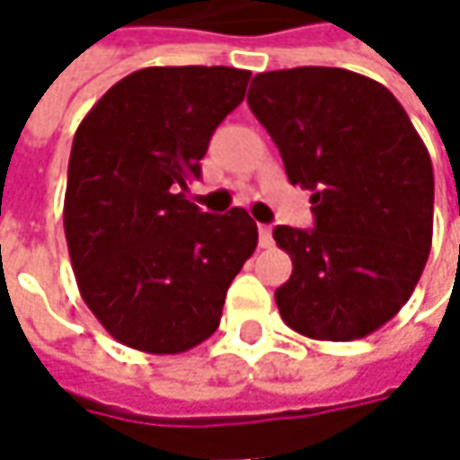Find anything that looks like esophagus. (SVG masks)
Returning a JSON list of instances; mask_svg holds the SVG:
<instances>
[{
	"label": "esophagus",
	"mask_w": 460,
	"mask_h": 460,
	"mask_svg": "<svg viewBox=\"0 0 460 460\" xmlns=\"http://www.w3.org/2000/svg\"><path fill=\"white\" fill-rule=\"evenodd\" d=\"M258 245L261 248H271L274 245V235H271V227L269 225H261L258 227Z\"/></svg>",
	"instance_id": "esophagus-1"
}]
</instances>
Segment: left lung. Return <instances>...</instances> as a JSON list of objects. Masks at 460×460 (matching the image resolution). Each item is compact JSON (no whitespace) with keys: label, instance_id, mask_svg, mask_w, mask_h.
I'll list each match as a JSON object with an SVG mask.
<instances>
[{"label":"left lung","instance_id":"obj_1","mask_svg":"<svg viewBox=\"0 0 460 460\" xmlns=\"http://www.w3.org/2000/svg\"><path fill=\"white\" fill-rule=\"evenodd\" d=\"M248 107L289 181L309 189L314 230L276 225L292 276L276 289L287 325L312 341H358L415 292L433 245V164L394 94L327 66L256 74Z\"/></svg>","mask_w":460,"mask_h":460}]
</instances>
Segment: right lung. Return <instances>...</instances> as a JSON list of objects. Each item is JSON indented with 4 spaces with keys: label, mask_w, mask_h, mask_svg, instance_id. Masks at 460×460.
I'll return each mask as SVG.
<instances>
[{
    "label": "right lung",
    "mask_w": 460,
    "mask_h": 460,
    "mask_svg": "<svg viewBox=\"0 0 460 460\" xmlns=\"http://www.w3.org/2000/svg\"><path fill=\"white\" fill-rule=\"evenodd\" d=\"M248 79L251 71L230 66L140 68L74 135L63 199L68 256L81 299L128 348L173 356L204 343L256 251L245 209L204 215L184 191Z\"/></svg>",
    "instance_id": "add662e5"
}]
</instances>
